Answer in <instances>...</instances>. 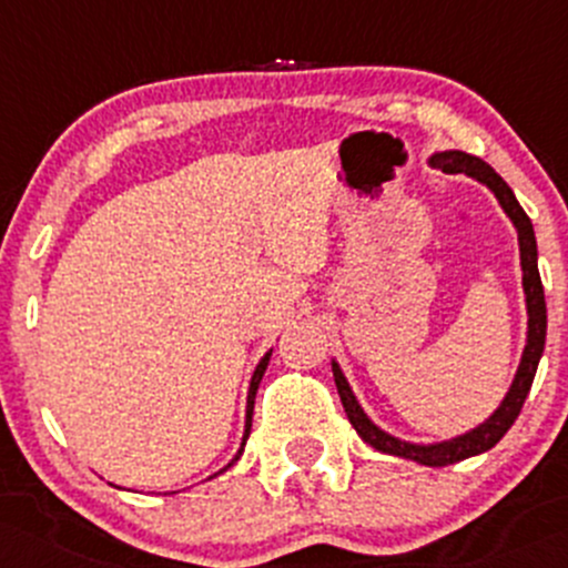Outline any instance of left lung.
Returning a JSON list of instances; mask_svg holds the SVG:
<instances>
[{"instance_id": "left-lung-1", "label": "left lung", "mask_w": 568, "mask_h": 568, "mask_svg": "<svg viewBox=\"0 0 568 568\" xmlns=\"http://www.w3.org/2000/svg\"><path fill=\"white\" fill-rule=\"evenodd\" d=\"M429 163L438 165V169L446 171V174H468L479 179V182H485L495 193V199L500 201L504 212L511 217V223L517 225V236H520V261H523V288H525V302H528V345H525V354H523L520 369H517L515 375V384H511V389L506 394L504 403H500V408L489 416L485 425L459 435L455 440H444V444H433V446H416V444H405V440L394 438V435L375 427L373 422L364 416V410L359 408V403H356L354 392H351L348 381L343 378L337 364H332V369H334V384H337V394L339 399H343L345 414H348V422L354 425L356 433L362 435L364 444H369L378 452H386V455L416 459V463L433 465V468H444V465L459 463V459L481 455V452L493 449V446L509 433V427L515 425V419L523 410L525 397H528L530 392V384H534L541 351H545L547 304H545V288H541L539 266H536L534 225H530V217L525 214V209L517 204L509 184L495 174L485 160L474 158V154L440 152L435 154Z\"/></svg>"}]
</instances>
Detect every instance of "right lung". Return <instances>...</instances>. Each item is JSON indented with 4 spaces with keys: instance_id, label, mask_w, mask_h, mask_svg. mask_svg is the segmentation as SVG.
I'll return each mask as SVG.
<instances>
[{
    "instance_id": "1",
    "label": "right lung",
    "mask_w": 568,
    "mask_h": 568,
    "mask_svg": "<svg viewBox=\"0 0 568 568\" xmlns=\"http://www.w3.org/2000/svg\"><path fill=\"white\" fill-rule=\"evenodd\" d=\"M268 356H272V354H266L264 359L258 362V367H255V373H253V381H250V394H247V429H244V440H247V435H250V425H253V405H255V392H258V384H261V378H264V373H266ZM239 455H242V452H239ZM236 459H239V457H236Z\"/></svg>"
}]
</instances>
